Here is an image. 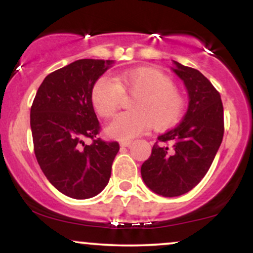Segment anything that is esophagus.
<instances>
[{"mask_svg":"<svg viewBox=\"0 0 253 253\" xmlns=\"http://www.w3.org/2000/svg\"><path fill=\"white\" fill-rule=\"evenodd\" d=\"M130 144H132V141H130V140L120 141V146L121 147H128V146H130Z\"/></svg>","mask_w":253,"mask_h":253,"instance_id":"1","label":"esophagus"}]
</instances>
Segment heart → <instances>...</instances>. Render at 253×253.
I'll return each instance as SVG.
<instances>
[{
    "label": "heart",
    "instance_id": "heart-1",
    "mask_svg": "<svg viewBox=\"0 0 253 253\" xmlns=\"http://www.w3.org/2000/svg\"><path fill=\"white\" fill-rule=\"evenodd\" d=\"M124 92L138 94L132 104L134 112L118 114L107 125V134L119 140H128L141 134L152 125L167 128L178 121L183 112V98L171 80L161 71L140 68L120 72L115 80L98 78L92 86L91 102L102 117L117 110Z\"/></svg>",
    "mask_w": 253,
    "mask_h": 253
}]
</instances>
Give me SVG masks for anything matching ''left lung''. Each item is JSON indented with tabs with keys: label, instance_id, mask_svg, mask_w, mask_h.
Segmentation results:
<instances>
[{
	"label": "left lung",
	"instance_id": "left-lung-1",
	"mask_svg": "<svg viewBox=\"0 0 253 253\" xmlns=\"http://www.w3.org/2000/svg\"><path fill=\"white\" fill-rule=\"evenodd\" d=\"M171 70L187 88V113L179 125L158 136L140 170L145 184L164 197L183 195L199 184L223 136V107L213 84L199 70L175 60Z\"/></svg>",
	"mask_w": 253,
	"mask_h": 253
}]
</instances>
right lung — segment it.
<instances>
[{
  "instance_id": "right-lung-1",
  "label": "right lung",
  "mask_w": 253,
  "mask_h": 253,
  "mask_svg": "<svg viewBox=\"0 0 253 253\" xmlns=\"http://www.w3.org/2000/svg\"><path fill=\"white\" fill-rule=\"evenodd\" d=\"M114 60L80 59L47 75L31 107L34 153L43 175L64 195L84 200L108 184L117 141L97 138L92 86ZM93 139L86 145L85 138Z\"/></svg>"
}]
</instances>
